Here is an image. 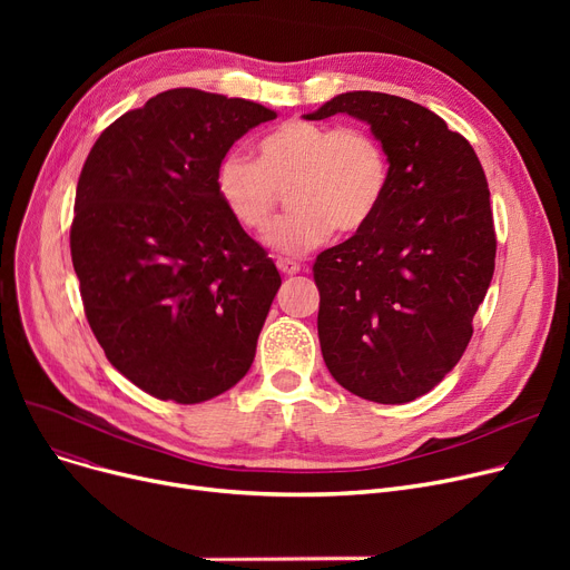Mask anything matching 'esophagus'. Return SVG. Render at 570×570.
I'll return each instance as SVG.
<instances>
[{
	"instance_id": "1",
	"label": "esophagus",
	"mask_w": 570,
	"mask_h": 570,
	"mask_svg": "<svg viewBox=\"0 0 570 570\" xmlns=\"http://www.w3.org/2000/svg\"><path fill=\"white\" fill-rule=\"evenodd\" d=\"M277 267H279V273H284V275L301 273V263H295V261H291V258H279V261H277Z\"/></svg>"
}]
</instances>
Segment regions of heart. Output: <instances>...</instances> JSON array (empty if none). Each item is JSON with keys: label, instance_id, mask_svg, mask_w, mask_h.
Instances as JSON below:
<instances>
[{"label": "heart", "instance_id": "obj_1", "mask_svg": "<svg viewBox=\"0 0 570 570\" xmlns=\"http://www.w3.org/2000/svg\"><path fill=\"white\" fill-rule=\"evenodd\" d=\"M391 185V159L381 140L361 127H327L291 119L261 138L258 159L226 155L215 189L230 219L263 235L282 194L293 213L269 233L282 254H305L333 233L365 228Z\"/></svg>", "mask_w": 570, "mask_h": 570}]
</instances>
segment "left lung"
<instances>
[{
  "instance_id": "1",
  "label": "left lung",
  "mask_w": 570,
  "mask_h": 570,
  "mask_svg": "<svg viewBox=\"0 0 570 570\" xmlns=\"http://www.w3.org/2000/svg\"><path fill=\"white\" fill-rule=\"evenodd\" d=\"M346 112L391 159L372 222L316 256L323 361L348 393L404 404L451 372L494 275L497 235L485 170L464 136L421 104L337 95L305 119Z\"/></svg>"
}]
</instances>
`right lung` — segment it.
Wrapping results in <instances>:
<instances>
[{
    "instance_id": "1",
    "label": "right lung",
    "mask_w": 570,
    "mask_h": 570,
    "mask_svg": "<svg viewBox=\"0 0 570 570\" xmlns=\"http://www.w3.org/2000/svg\"><path fill=\"white\" fill-rule=\"evenodd\" d=\"M275 117L177 87L89 149L71 224L85 316L110 365L157 400H213L254 363L282 277L226 213L215 175L237 138Z\"/></svg>"
}]
</instances>
